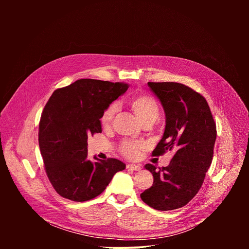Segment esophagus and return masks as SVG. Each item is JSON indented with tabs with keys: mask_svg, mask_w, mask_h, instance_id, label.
<instances>
[{
	"mask_svg": "<svg viewBox=\"0 0 249 249\" xmlns=\"http://www.w3.org/2000/svg\"><path fill=\"white\" fill-rule=\"evenodd\" d=\"M126 167L128 169H132V170H140L141 169V166L138 165V164H134V163H128L126 165Z\"/></svg>",
	"mask_w": 249,
	"mask_h": 249,
	"instance_id": "1",
	"label": "esophagus"
}]
</instances>
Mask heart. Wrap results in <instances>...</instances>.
<instances>
[{
  "instance_id": "1",
  "label": "heart",
  "mask_w": 249,
  "mask_h": 249,
  "mask_svg": "<svg viewBox=\"0 0 249 249\" xmlns=\"http://www.w3.org/2000/svg\"><path fill=\"white\" fill-rule=\"evenodd\" d=\"M128 104L139 119L144 123L155 122L160 116V108L157 100L146 93H136L129 97ZM117 112V104L112 103L104 109L100 117V123L103 127H109ZM144 144L139 141L124 140L120 144V152L123 156L134 159L138 157L139 152L143 149Z\"/></svg>"
}]
</instances>
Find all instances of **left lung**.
Masks as SVG:
<instances>
[{"label":"left lung","mask_w":249,"mask_h":249,"mask_svg":"<svg viewBox=\"0 0 249 249\" xmlns=\"http://www.w3.org/2000/svg\"><path fill=\"white\" fill-rule=\"evenodd\" d=\"M148 86L160 99L165 113V129L153 157L174 151L165 167L145 165L154 183L141 199L159 211L185 206L198 193L209 169L217 137L216 123L207 100L189 87L172 82Z\"/></svg>","instance_id":"left-lung-1"}]
</instances>
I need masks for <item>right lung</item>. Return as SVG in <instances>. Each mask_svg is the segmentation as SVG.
I'll use <instances>...</instances> for the list:
<instances>
[{
	"instance_id": "obj_1",
	"label": "right lung",
	"mask_w": 249,
	"mask_h": 249,
	"mask_svg": "<svg viewBox=\"0 0 249 249\" xmlns=\"http://www.w3.org/2000/svg\"><path fill=\"white\" fill-rule=\"evenodd\" d=\"M129 86L82 79L56 89L43 109L38 142L46 174L56 192L85 202L101 194L126 164L116 159L88 160V137L101 133L104 109Z\"/></svg>"
}]
</instances>
